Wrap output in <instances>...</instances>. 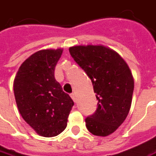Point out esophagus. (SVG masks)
Wrapping results in <instances>:
<instances>
[{
  "label": "esophagus",
  "mask_w": 156,
  "mask_h": 156,
  "mask_svg": "<svg viewBox=\"0 0 156 156\" xmlns=\"http://www.w3.org/2000/svg\"><path fill=\"white\" fill-rule=\"evenodd\" d=\"M71 98L73 99V101H76V95H75V94H71Z\"/></svg>",
  "instance_id": "1"
}]
</instances>
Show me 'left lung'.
I'll return each mask as SVG.
<instances>
[{
	"mask_svg": "<svg viewBox=\"0 0 156 156\" xmlns=\"http://www.w3.org/2000/svg\"><path fill=\"white\" fill-rule=\"evenodd\" d=\"M72 57L88 75L96 94V111L85 119L92 134L105 137L122 125L132 104L134 81L122 57L102 44L74 45Z\"/></svg>",
	"mask_w": 156,
	"mask_h": 156,
	"instance_id": "obj_1",
	"label": "left lung"
}]
</instances>
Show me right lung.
Wrapping results in <instances>:
<instances>
[{
  "instance_id": "1",
  "label": "right lung",
  "mask_w": 156,
  "mask_h": 156,
  "mask_svg": "<svg viewBox=\"0 0 156 156\" xmlns=\"http://www.w3.org/2000/svg\"><path fill=\"white\" fill-rule=\"evenodd\" d=\"M63 49L34 53L22 63L13 82L18 111L24 121L43 137H55L67 127L73 105L54 72Z\"/></svg>"
}]
</instances>
